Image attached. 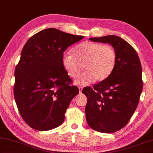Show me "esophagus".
<instances>
[{
  "label": "esophagus",
  "mask_w": 153,
  "mask_h": 153,
  "mask_svg": "<svg viewBox=\"0 0 153 153\" xmlns=\"http://www.w3.org/2000/svg\"><path fill=\"white\" fill-rule=\"evenodd\" d=\"M82 91V87H79V92L81 93Z\"/></svg>",
  "instance_id": "34e87169"
}]
</instances>
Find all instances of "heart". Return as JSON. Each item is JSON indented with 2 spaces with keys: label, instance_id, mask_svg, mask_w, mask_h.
Masks as SVG:
<instances>
[{
  "label": "heart",
  "instance_id": "obj_1",
  "mask_svg": "<svg viewBox=\"0 0 153 153\" xmlns=\"http://www.w3.org/2000/svg\"><path fill=\"white\" fill-rule=\"evenodd\" d=\"M117 55L112 46L100 43L85 41L76 46L73 54L65 53L62 57V64L68 76L76 78L79 85H86L93 82L104 81L110 76L115 68Z\"/></svg>",
  "mask_w": 153,
  "mask_h": 153
}]
</instances>
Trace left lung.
I'll use <instances>...</instances> for the list:
<instances>
[{
	"label": "left lung",
	"instance_id": "1",
	"mask_svg": "<svg viewBox=\"0 0 153 153\" xmlns=\"http://www.w3.org/2000/svg\"><path fill=\"white\" fill-rule=\"evenodd\" d=\"M94 42L111 44L117 55L110 76L86 87L85 117L89 126L96 131L113 133L124 128L134 114L143 88L142 67L136 50L116 35L90 38Z\"/></svg>",
	"mask_w": 153,
	"mask_h": 153
}]
</instances>
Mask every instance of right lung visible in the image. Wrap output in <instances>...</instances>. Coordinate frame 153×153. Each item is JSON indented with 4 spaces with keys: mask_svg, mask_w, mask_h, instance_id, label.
I'll return each instance as SVG.
<instances>
[{
    "mask_svg": "<svg viewBox=\"0 0 153 153\" xmlns=\"http://www.w3.org/2000/svg\"><path fill=\"white\" fill-rule=\"evenodd\" d=\"M84 37L49 28L33 35L23 47L15 68L14 97L22 118L32 128L51 130L64 121L79 90L71 84L62 57Z\"/></svg>",
    "mask_w": 153,
    "mask_h": 153,
    "instance_id": "add662e5",
    "label": "right lung"
}]
</instances>
